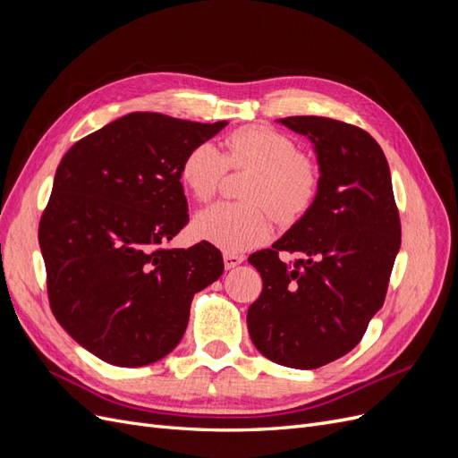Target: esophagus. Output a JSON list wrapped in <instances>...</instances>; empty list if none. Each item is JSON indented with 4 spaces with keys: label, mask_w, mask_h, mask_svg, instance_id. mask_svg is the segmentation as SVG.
I'll use <instances>...</instances> for the list:
<instances>
[{
    "label": "esophagus",
    "mask_w": 458,
    "mask_h": 458,
    "mask_svg": "<svg viewBox=\"0 0 458 458\" xmlns=\"http://www.w3.org/2000/svg\"><path fill=\"white\" fill-rule=\"evenodd\" d=\"M244 261V258L241 254H233V252H225L224 254V263H225V269H233L241 266V263Z\"/></svg>",
    "instance_id": "34e87169"
}]
</instances>
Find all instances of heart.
<instances>
[{"label": "heart", "instance_id": "1", "mask_svg": "<svg viewBox=\"0 0 458 458\" xmlns=\"http://www.w3.org/2000/svg\"><path fill=\"white\" fill-rule=\"evenodd\" d=\"M227 165L252 170L241 195L246 204L206 208L195 219V233L229 252L246 250L269 237V211L283 224L301 217L321 183L317 160L296 150L288 135L266 126L233 131L225 140L224 155L212 143L192 147L182 164V182L197 200L208 202L216 195Z\"/></svg>", "mask_w": 458, "mask_h": 458}]
</instances>
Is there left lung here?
Listing matches in <instances>:
<instances>
[{
  "mask_svg": "<svg viewBox=\"0 0 458 458\" xmlns=\"http://www.w3.org/2000/svg\"><path fill=\"white\" fill-rule=\"evenodd\" d=\"M313 143L321 183L310 210L248 261L263 290L248 308L258 352L293 369H318L361 342L386 298L401 224L380 145L352 123L323 116L276 120ZM281 251H300L284 264Z\"/></svg>",
  "mask_w": 458,
  "mask_h": 458,
  "instance_id": "1",
  "label": "left lung"
}]
</instances>
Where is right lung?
<instances>
[{
	"instance_id": "1",
	"label": "right lung",
	"mask_w": 458,
	"mask_h": 458,
	"mask_svg": "<svg viewBox=\"0 0 458 458\" xmlns=\"http://www.w3.org/2000/svg\"><path fill=\"white\" fill-rule=\"evenodd\" d=\"M225 126L131 113L74 143L55 172L38 233L51 311L105 363L143 367L168 355L192 296L224 273L214 244L164 242L189 221L183 158Z\"/></svg>"
}]
</instances>
